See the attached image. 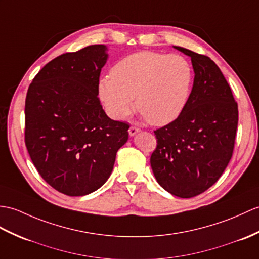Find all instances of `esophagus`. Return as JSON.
<instances>
[{
	"mask_svg": "<svg viewBox=\"0 0 259 259\" xmlns=\"http://www.w3.org/2000/svg\"><path fill=\"white\" fill-rule=\"evenodd\" d=\"M138 132H140V129L138 128V127H135V125H131V127L129 128V135L131 136V137H134V136H136Z\"/></svg>",
	"mask_w": 259,
	"mask_h": 259,
	"instance_id": "esophagus-1",
	"label": "esophagus"
}]
</instances>
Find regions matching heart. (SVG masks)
<instances>
[{
	"label": "heart",
	"mask_w": 259,
	"mask_h": 259,
	"mask_svg": "<svg viewBox=\"0 0 259 259\" xmlns=\"http://www.w3.org/2000/svg\"><path fill=\"white\" fill-rule=\"evenodd\" d=\"M193 69L178 54L140 52L120 59L111 76L99 81V97L109 116L127 118L135 108L150 123L164 125L176 120L188 102Z\"/></svg>",
	"instance_id": "heart-1"
}]
</instances>
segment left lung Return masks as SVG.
Here are the masks:
<instances>
[{
	"label": "left lung",
	"instance_id": "left-lung-1",
	"mask_svg": "<svg viewBox=\"0 0 259 259\" xmlns=\"http://www.w3.org/2000/svg\"><path fill=\"white\" fill-rule=\"evenodd\" d=\"M174 48L191 57L193 88L181 115L154 131L158 144L150 163L162 188L189 198L211 188L226 169L235 144L238 107L211 58Z\"/></svg>",
	"mask_w": 259,
	"mask_h": 259
}]
</instances>
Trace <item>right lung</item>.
<instances>
[{
    "label": "right lung",
    "mask_w": 259,
    "mask_h": 259,
    "mask_svg": "<svg viewBox=\"0 0 259 259\" xmlns=\"http://www.w3.org/2000/svg\"><path fill=\"white\" fill-rule=\"evenodd\" d=\"M90 45L54 58L34 77L25 99V144L39 176L69 196L98 190L128 140L125 122L106 115L99 76L108 54Z\"/></svg>",
    "instance_id": "right-lung-1"
}]
</instances>
